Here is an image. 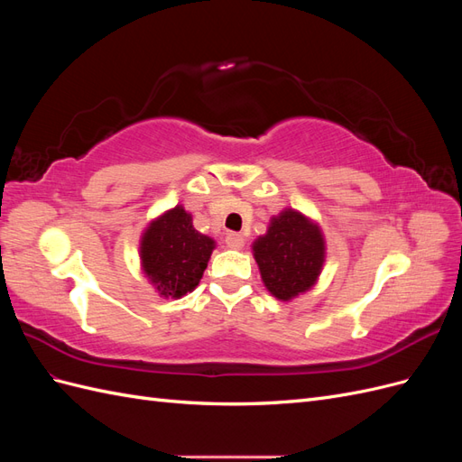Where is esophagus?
Masks as SVG:
<instances>
[{
	"instance_id": "obj_1",
	"label": "esophagus",
	"mask_w": 462,
	"mask_h": 462,
	"mask_svg": "<svg viewBox=\"0 0 462 462\" xmlns=\"http://www.w3.org/2000/svg\"><path fill=\"white\" fill-rule=\"evenodd\" d=\"M226 245L229 246V248H235V250H241L243 246H245V239H243V235L241 233H227L226 235Z\"/></svg>"
}]
</instances>
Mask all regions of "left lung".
<instances>
[{"instance_id": "1", "label": "left lung", "mask_w": 462, "mask_h": 462, "mask_svg": "<svg viewBox=\"0 0 462 462\" xmlns=\"http://www.w3.org/2000/svg\"><path fill=\"white\" fill-rule=\"evenodd\" d=\"M253 254L265 289L287 302L316 285L326 262V239L314 219L285 208L253 243Z\"/></svg>"}]
</instances>
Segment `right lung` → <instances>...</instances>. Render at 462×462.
I'll return each instance as SVG.
<instances>
[{"instance_id": "add662e5", "label": "right lung", "mask_w": 462, "mask_h": 462, "mask_svg": "<svg viewBox=\"0 0 462 462\" xmlns=\"http://www.w3.org/2000/svg\"><path fill=\"white\" fill-rule=\"evenodd\" d=\"M214 248L212 236L194 229L192 216L177 204L148 223L141 236V265L162 297L180 299L200 283Z\"/></svg>"}]
</instances>
